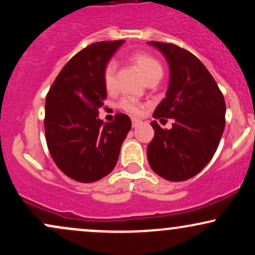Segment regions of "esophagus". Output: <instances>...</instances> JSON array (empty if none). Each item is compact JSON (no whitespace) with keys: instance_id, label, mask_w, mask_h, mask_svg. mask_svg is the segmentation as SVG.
Segmentation results:
<instances>
[{"instance_id":"obj_1","label":"esophagus","mask_w":255,"mask_h":255,"mask_svg":"<svg viewBox=\"0 0 255 255\" xmlns=\"http://www.w3.org/2000/svg\"><path fill=\"white\" fill-rule=\"evenodd\" d=\"M141 124H142L141 120H139V119H131V126H133L134 128L137 127V126H140Z\"/></svg>"}]
</instances>
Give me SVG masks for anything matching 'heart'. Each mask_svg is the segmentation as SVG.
<instances>
[{"label": "heart", "instance_id": "b5f03b06", "mask_svg": "<svg viewBox=\"0 0 255 255\" xmlns=\"http://www.w3.org/2000/svg\"><path fill=\"white\" fill-rule=\"evenodd\" d=\"M131 62L137 67L141 74L144 75L146 81L150 80L152 78L162 77L163 75V67L154 57L151 55L142 54V52H137L133 54L130 57ZM115 74H116V64L114 61H110L105 64L103 69V85L105 90L108 92H113L115 89ZM119 107L126 113L131 114V115H140L144 109V105L136 101L133 97H125L120 101Z\"/></svg>", "mask_w": 255, "mask_h": 255}]
</instances>
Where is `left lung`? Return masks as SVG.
<instances>
[{
	"mask_svg": "<svg viewBox=\"0 0 255 255\" xmlns=\"http://www.w3.org/2000/svg\"><path fill=\"white\" fill-rule=\"evenodd\" d=\"M164 55L170 68L165 98L154 119H172L171 129L152 121L147 146L152 170L165 180L186 181L200 172L217 150L225 127L223 93L206 67L192 52L170 43L148 42ZM166 121V120H164Z\"/></svg>",
	"mask_w": 255,
	"mask_h": 255,
	"instance_id": "1",
	"label": "left lung"
}]
</instances>
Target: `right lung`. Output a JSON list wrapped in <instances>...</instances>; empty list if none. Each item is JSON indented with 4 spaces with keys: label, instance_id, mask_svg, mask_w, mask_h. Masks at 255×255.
Returning a JSON list of instances; mask_svg holds the SVG:
<instances>
[{
    "label": "right lung",
    "instance_id": "obj_1",
    "mask_svg": "<svg viewBox=\"0 0 255 255\" xmlns=\"http://www.w3.org/2000/svg\"><path fill=\"white\" fill-rule=\"evenodd\" d=\"M124 42H98L83 49L67 62L46 95L49 152L60 170L78 182H96L110 174L130 130L126 114L105 124L98 118L107 98L103 69Z\"/></svg>",
    "mask_w": 255,
    "mask_h": 255
}]
</instances>
